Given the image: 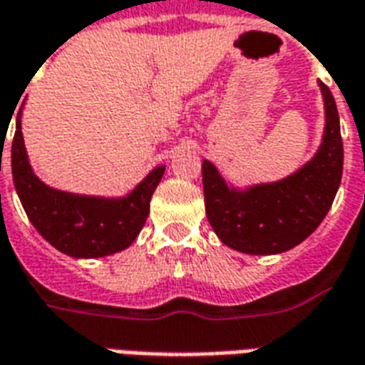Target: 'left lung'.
Here are the masks:
<instances>
[{
	"instance_id": "obj_1",
	"label": "left lung",
	"mask_w": 365,
	"mask_h": 365,
	"mask_svg": "<svg viewBox=\"0 0 365 365\" xmlns=\"http://www.w3.org/2000/svg\"><path fill=\"white\" fill-rule=\"evenodd\" d=\"M327 127L314 158L297 174L248 191L230 190L217 168L203 162L207 219L217 237L245 254H279L303 242L329 213L340 178L344 148L334 97L321 83Z\"/></svg>"
}]
</instances>
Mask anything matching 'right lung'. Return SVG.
Here are the masks:
<instances>
[{"instance_id": "add662e5", "label": "right lung", "mask_w": 365, "mask_h": 365, "mask_svg": "<svg viewBox=\"0 0 365 365\" xmlns=\"http://www.w3.org/2000/svg\"><path fill=\"white\" fill-rule=\"evenodd\" d=\"M1 166V158H0ZM166 166H158L123 199L83 197L44 185L29 166L17 115L11 144V172L29 221L60 252L99 258L125 250L138 237L150 211V197Z\"/></svg>"}]
</instances>
